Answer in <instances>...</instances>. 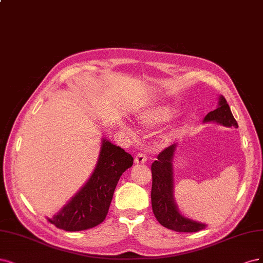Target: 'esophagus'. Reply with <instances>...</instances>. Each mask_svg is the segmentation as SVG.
Listing matches in <instances>:
<instances>
[{"label": "esophagus", "mask_w": 263, "mask_h": 263, "mask_svg": "<svg viewBox=\"0 0 263 263\" xmlns=\"http://www.w3.org/2000/svg\"><path fill=\"white\" fill-rule=\"evenodd\" d=\"M147 160V157H146V155L145 154H143V153H139V154H137V156H135V158H134V163L135 164H144Z\"/></svg>", "instance_id": "1"}]
</instances>
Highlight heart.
<instances>
[{"mask_svg":"<svg viewBox=\"0 0 263 263\" xmlns=\"http://www.w3.org/2000/svg\"><path fill=\"white\" fill-rule=\"evenodd\" d=\"M178 114V109L172 105H159L143 112L139 121L144 128H155L173 120Z\"/></svg>","mask_w":263,"mask_h":263,"instance_id":"1","label":"heart"}]
</instances>
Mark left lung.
<instances>
[{
  "instance_id": "1",
  "label": "left lung",
  "mask_w": 263,
  "mask_h": 263,
  "mask_svg": "<svg viewBox=\"0 0 263 263\" xmlns=\"http://www.w3.org/2000/svg\"><path fill=\"white\" fill-rule=\"evenodd\" d=\"M203 122H215L226 128H238V124L231 111L226 99L221 95L218 97V106L209 112ZM178 144L165 148L157 156V160L152 164V209L157 221L164 227L179 233H194L204 230V223L193 221L183 216L174 199V167L173 162Z\"/></svg>"
}]
</instances>
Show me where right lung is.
Masks as SVG:
<instances>
[{"label":"right lung","instance_id":"right-lung-1","mask_svg":"<svg viewBox=\"0 0 263 263\" xmlns=\"http://www.w3.org/2000/svg\"><path fill=\"white\" fill-rule=\"evenodd\" d=\"M133 165V157L103 138L96 166L85 184L48 221L66 232L88 230L103 223L121 175Z\"/></svg>","mask_w":263,"mask_h":263}]
</instances>
